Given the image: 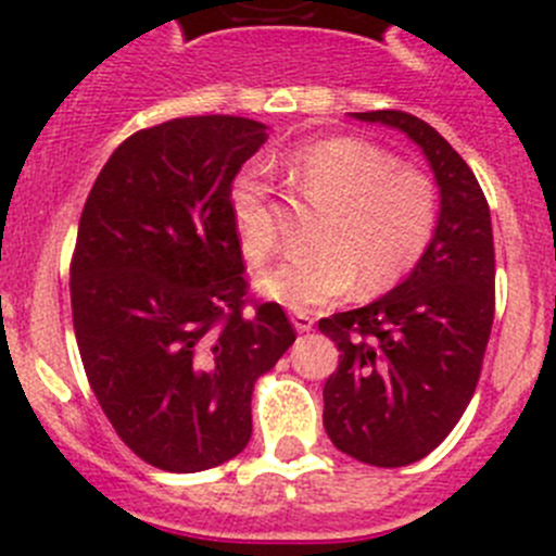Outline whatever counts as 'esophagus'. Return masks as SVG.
Returning a JSON list of instances; mask_svg holds the SVG:
<instances>
[{
    "instance_id": "34e87169",
    "label": "esophagus",
    "mask_w": 556,
    "mask_h": 556,
    "mask_svg": "<svg viewBox=\"0 0 556 556\" xmlns=\"http://www.w3.org/2000/svg\"><path fill=\"white\" fill-rule=\"evenodd\" d=\"M290 319H293V325H295V330H299V333H309L312 325H314V317H312V314H306V312H293V314H290Z\"/></svg>"
}]
</instances>
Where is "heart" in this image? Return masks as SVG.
<instances>
[{
    "label": "heart",
    "mask_w": 556,
    "mask_h": 556,
    "mask_svg": "<svg viewBox=\"0 0 556 556\" xmlns=\"http://www.w3.org/2000/svg\"><path fill=\"white\" fill-rule=\"evenodd\" d=\"M295 190L319 210L312 252L277 263L257 288L295 312L395 288L428 252L439 226V190L428 174L397 166L382 148L330 137L295 150L288 164ZM228 212L244 257L261 263L277 247L266 188L242 174L228 188Z\"/></svg>",
    "instance_id": "b5f03b06"
}]
</instances>
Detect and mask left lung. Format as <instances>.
<instances>
[{"label":"left lung","instance_id":"left-lung-1","mask_svg":"<svg viewBox=\"0 0 556 556\" xmlns=\"http://www.w3.org/2000/svg\"><path fill=\"white\" fill-rule=\"evenodd\" d=\"M406 134L439 185V226L401 285L352 312L319 319L339 346L323 390V425L336 450L377 468L430 454L463 417L495 317V247L484 193L430 123L401 110L350 112Z\"/></svg>","mask_w":556,"mask_h":556}]
</instances>
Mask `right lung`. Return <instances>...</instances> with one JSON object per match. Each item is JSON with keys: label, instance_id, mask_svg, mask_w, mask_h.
Listing matches in <instances>:
<instances>
[{"label": "right lung", "instance_id": "obj_1", "mask_svg": "<svg viewBox=\"0 0 556 556\" xmlns=\"http://www.w3.org/2000/svg\"><path fill=\"white\" fill-rule=\"evenodd\" d=\"M268 126L174 117L99 172L70 271L77 350L99 406L144 463L215 468L252 433V384L295 341L279 304L244 314L228 188Z\"/></svg>", "mask_w": 556, "mask_h": 556}]
</instances>
